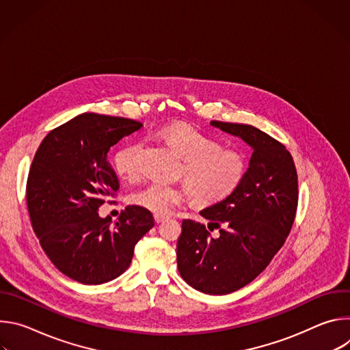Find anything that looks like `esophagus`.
I'll use <instances>...</instances> for the list:
<instances>
[{
    "label": "esophagus",
    "instance_id": "1",
    "mask_svg": "<svg viewBox=\"0 0 350 350\" xmlns=\"http://www.w3.org/2000/svg\"><path fill=\"white\" fill-rule=\"evenodd\" d=\"M167 217L166 216H159V215H155V221L157 223H163Z\"/></svg>",
    "mask_w": 350,
    "mask_h": 350
}]
</instances>
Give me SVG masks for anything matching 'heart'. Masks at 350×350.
<instances>
[{
	"label": "heart",
	"mask_w": 350,
	"mask_h": 350,
	"mask_svg": "<svg viewBox=\"0 0 350 350\" xmlns=\"http://www.w3.org/2000/svg\"><path fill=\"white\" fill-rule=\"evenodd\" d=\"M161 137L185 161L183 176L198 202L211 205L227 198L246 173V158L235 148L220 144L189 124L176 123L161 130ZM142 144L123 145L115 155L119 177L135 180L139 174ZM189 195L187 185L151 183L130 193L129 202L159 216L170 215Z\"/></svg>",
	"instance_id": "obj_1"
}]
</instances>
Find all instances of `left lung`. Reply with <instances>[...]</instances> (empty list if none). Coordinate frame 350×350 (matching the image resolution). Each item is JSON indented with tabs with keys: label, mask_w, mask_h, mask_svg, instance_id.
Returning <instances> with one entry per match:
<instances>
[{
	"label": "left lung",
	"mask_w": 350,
	"mask_h": 350,
	"mask_svg": "<svg viewBox=\"0 0 350 350\" xmlns=\"http://www.w3.org/2000/svg\"><path fill=\"white\" fill-rule=\"evenodd\" d=\"M211 124L252 148L239 185L223 201L201 211L205 224L183 220L177 266L192 288L227 295L254 281L284 245L297 206V174L288 149L265 131L238 123Z\"/></svg>",
	"instance_id": "left-lung-1"
}]
</instances>
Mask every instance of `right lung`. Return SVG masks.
<instances>
[{
  "instance_id": "1",
  "label": "right lung",
  "mask_w": 350,
  "mask_h": 350,
  "mask_svg": "<svg viewBox=\"0 0 350 350\" xmlns=\"http://www.w3.org/2000/svg\"><path fill=\"white\" fill-rule=\"evenodd\" d=\"M141 127L137 120L85 112L49 131L34 155L26 187L33 230L49 260L77 282L118 278L155 224L151 212L134 205L113 226L98 215L120 187L109 149Z\"/></svg>"
}]
</instances>
